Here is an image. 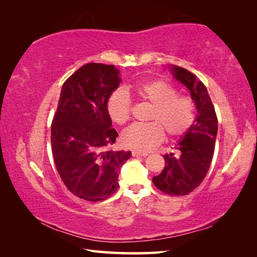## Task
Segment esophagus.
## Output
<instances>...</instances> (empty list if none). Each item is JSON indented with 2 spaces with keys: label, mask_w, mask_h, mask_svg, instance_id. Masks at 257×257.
<instances>
[{
  "label": "esophagus",
  "mask_w": 257,
  "mask_h": 257,
  "mask_svg": "<svg viewBox=\"0 0 257 257\" xmlns=\"http://www.w3.org/2000/svg\"><path fill=\"white\" fill-rule=\"evenodd\" d=\"M133 156L134 157H146V156H148V154H147V152H141V151H138V150H134Z\"/></svg>",
  "instance_id": "1"
}]
</instances>
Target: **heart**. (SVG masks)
Wrapping results in <instances>:
<instances>
[{
	"label": "heart",
	"mask_w": 257,
	"mask_h": 257,
	"mask_svg": "<svg viewBox=\"0 0 257 257\" xmlns=\"http://www.w3.org/2000/svg\"><path fill=\"white\" fill-rule=\"evenodd\" d=\"M135 92L145 102L151 105L147 119L150 122L135 123L121 135L122 145L138 151L150 150L165 138H176L192 127L195 119L193 100L179 96L178 90L162 79L141 83ZM106 109L113 122L123 124L132 117L133 102L123 89L113 90L106 101Z\"/></svg>",
	"instance_id": "b5f03b06"
}]
</instances>
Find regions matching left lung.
Returning a JSON list of instances; mask_svg holds the SVG:
<instances>
[{
	"label": "left lung",
	"instance_id": "obj_1",
	"mask_svg": "<svg viewBox=\"0 0 257 257\" xmlns=\"http://www.w3.org/2000/svg\"><path fill=\"white\" fill-rule=\"evenodd\" d=\"M173 76L190 90L198 109L192 127L176 146V152L165 155V168L152 182L169 195H187L203 181L209 171L217 134V117L209 92L195 75L179 66L172 67Z\"/></svg>",
	"mask_w": 257,
	"mask_h": 257
}]
</instances>
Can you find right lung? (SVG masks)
Segmentation results:
<instances>
[{
	"label": "right lung",
	"mask_w": 257,
	"mask_h": 257,
	"mask_svg": "<svg viewBox=\"0 0 257 257\" xmlns=\"http://www.w3.org/2000/svg\"><path fill=\"white\" fill-rule=\"evenodd\" d=\"M113 65L89 63L65 80L51 125L52 154L67 190L98 202L116 192L118 172L132 152L112 151L118 134L106 109L120 83Z\"/></svg>",
	"instance_id": "1"
}]
</instances>
